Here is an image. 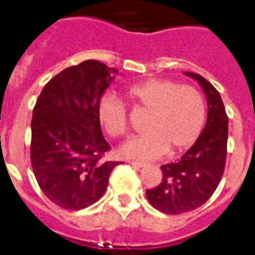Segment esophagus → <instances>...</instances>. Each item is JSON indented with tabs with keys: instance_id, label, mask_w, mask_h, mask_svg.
Returning a JSON list of instances; mask_svg holds the SVG:
<instances>
[{
	"instance_id": "34e87169",
	"label": "esophagus",
	"mask_w": 255,
	"mask_h": 255,
	"mask_svg": "<svg viewBox=\"0 0 255 255\" xmlns=\"http://www.w3.org/2000/svg\"><path fill=\"white\" fill-rule=\"evenodd\" d=\"M130 165H132V166H135V167H143L144 166V162H138V161H128Z\"/></svg>"
}]
</instances>
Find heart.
Masks as SVG:
<instances>
[{"label": "heart", "mask_w": 255, "mask_h": 255, "mask_svg": "<svg viewBox=\"0 0 255 255\" xmlns=\"http://www.w3.org/2000/svg\"><path fill=\"white\" fill-rule=\"evenodd\" d=\"M125 97L135 112L148 113L145 134L120 148L124 157L151 160L170 151H183L196 142L205 124V102L191 85H179L166 78H151L134 85ZM102 126L113 138L129 134V115L115 97H104L98 107Z\"/></svg>", "instance_id": "1"}]
</instances>
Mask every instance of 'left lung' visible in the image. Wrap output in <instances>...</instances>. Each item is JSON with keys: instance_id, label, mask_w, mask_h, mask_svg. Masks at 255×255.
Returning <instances> with one entry per match:
<instances>
[{"instance_id": "left-lung-1", "label": "left lung", "mask_w": 255, "mask_h": 255, "mask_svg": "<svg viewBox=\"0 0 255 255\" xmlns=\"http://www.w3.org/2000/svg\"><path fill=\"white\" fill-rule=\"evenodd\" d=\"M208 101L205 128L186 153L175 162L161 166L162 180L145 191L154 209L165 214H183L205 204L217 190L227 156L228 117L218 90L208 80L192 72Z\"/></svg>"}]
</instances>
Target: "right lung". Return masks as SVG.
Returning a JSON list of instances; mask_svg holds the SVG:
<instances>
[{
  "label": "right lung",
  "mask_w": 255,
  "mask_h": 255,
  "mask_svg": "<svg viewBox=\"0 0 255 255\" xmlns=\"http://www.w3.org/2000/svg\"><path fill=\"white\" fill-rule=\"evenodd\" d=\"M116 69L85 60L54 76L41 91L30 123V164L50 201L67 210L93 205L106 192L112 170L98 107Z\"/></svg>",
  "instance_id": "right-lung-1"
}]
</instances>
